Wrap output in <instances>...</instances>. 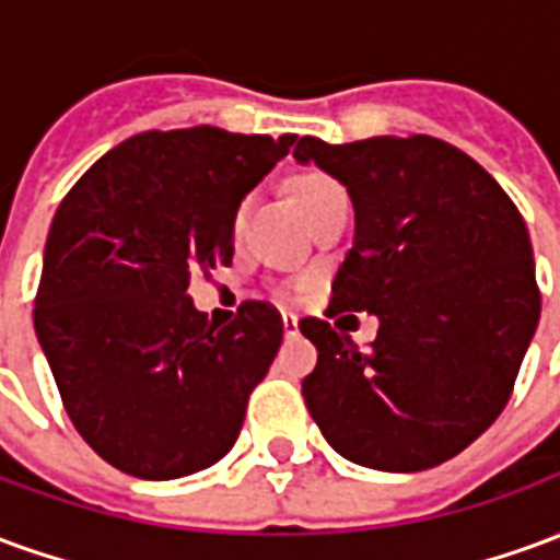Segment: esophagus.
<instances>
[{
	"label": "esophagus",
	"instance_id": "obj_1",
	"mask_svg": "<svg viewBox=\"0 0 560 560\" xmlns=\"http://www.w3.org/2000/svg\"><path fill=\"white\" fill-rule=\"evenodd\" d=\"M281 324H284V336H288V339L300 336V317L293 315V312H284V315H281Z\"/></svg>",
	"mask_w": 560,
	"mask_h": 560
}]
</instances>
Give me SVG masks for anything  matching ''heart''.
Returning a JSON list of instances; mask_svg holds the SVG:
<instances>
[{
    "instance_id": "obj_1",
    "label": "heart",
    "mask_w": 560,
    "mask_h": 560,
    "mask_svg": "<svg viewBox=\"0 0 560 560\" xmlns=\"http://www.w3.org/2000/svg\"><path fill=\"white\" fill-rule=\"evenodd\" d=\"M291 195H293V200L300 203V209H303L305 215L312 219V215H315L317 209L324 207L327 200L345 195V188H341V185L336 183L329 173L303 171V173H296V176L291 179ZM245 212H248V200H243V203L236 207V212H233V221H231L233 236H240V233H243Z\"/></svg>"
}]
</instances>
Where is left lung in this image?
Instances as JSON below:
<instances>
[{"mask_svg":"<svg viewBox=\"0 0 560 560\" xmlns=\"http://www.w3.org/2000/svg\"><path fill=\"white\" fill-rule=\"evenodd\" d=\"M293 159L336 176L357 212L327 317L381 320L365 351L329 320H300L317 348L308 413L357 465L434 468L504 411L540 320L525 219L477 161L429 135L300 138Z\"/></svg>","mask_w":560,"mask_h":560,"instance_id":"left-lung-1","label":"left lung"}]
</instances>
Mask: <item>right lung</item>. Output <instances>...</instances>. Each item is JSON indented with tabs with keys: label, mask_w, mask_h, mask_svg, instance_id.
I'll return each instance as SVG.
<instances>
[{
	"label": "right lung",
	"mask_w": 560,
	"mask_h": 560,
	"mask_svg": "<svg viewBox=\"0 0 560 560\" xmlns=\"http://www.w3.org/2000/svg\"><path fill=\"white\" fill-rule=\"evenodd\" d=\"M293 135L197 126L119 143L62 197L44 245L35 336L80 438L122 474L176 480L231 453L279 351L276 305L228 327L191 276L233 260V212Z\"/></svg>",
	"instance_id": "obj_1"
}]
</instances>
